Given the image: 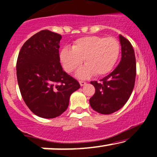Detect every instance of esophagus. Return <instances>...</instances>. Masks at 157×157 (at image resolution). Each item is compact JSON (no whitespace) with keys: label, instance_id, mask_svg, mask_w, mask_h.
<instances>
[{"label":"esophagus","instance_id":"34e87169","mask_svg":"<svg viewBox=\"0 0 157 157\" xmlns=\"http://www.w3.org/2000/svg\"><path fill=\"white\" fill-rule=\"evenodd\" d=\"M79 82H80V86H83L86 85V82H84V81H80Z\"/></svg>","mask_w":157,"mask_h":157}]
</instances>
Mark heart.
Segmentation results:
<instances>
[{
    "label": "heart",
    "mask_w": 157,
    "mask_h": 157,
    "mask_svg": "<svg viewBox=\"0 0 157 157\" xmlns=\"http://www.w3.org/2000/svg\"><path fill=\"white\" fill-rule=\"evenodd\" d=\"M120 53V44L113 37L86 36L74 42L72 49L64 48L60 53L63 68L68 73L80 66L84 59L86 66L77 72V77L85 79L92 75L103 76L113 68Z\"/></svg>",
    "instance_id": "b5f03b06"
}]
</instances>
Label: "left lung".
I'll return each instance as SVG.
<instances>
[{"label": "left lung", "mask_w": 157, "mask_h": 157, "mask_svg": "<svg viewBox=\"0 0 157 157\" xmlns=\"http://www.w3.org/2000/svg\"><path fill=\"white\" fill-rule=\"evenodd\" d=\"M119 39L121 46L119 64L100 82H91L95 88V93L89 99L90 106L101 114H111L124 106L135 85L136 63L134 50L126 38L120 35Z\"/></svg>", "instance_id": "8db88e82"}]
</instances>
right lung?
Returning <instances> with one entry per match:
<instances>
[{
	"mask_svg": "<svg viewBox=\"0 0 157 157\" xmlns=\"http://www.w3.org/2000/svg\"><path fill=\"white\" fill-rule=\"evenodd\" d=\"M59 34L44 30L30 37L18 53L16 73L21 94L33 113L53 118L67 109L71 94L80 89L59 61Z\"/></svg>",
	"mask_w": 157,
	"mask_h": 157,
	"instance_id": "1",
	"label": "right lung"
}]
</instances>
